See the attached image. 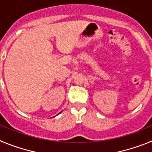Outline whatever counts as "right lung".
Segmentation results:
<instances>
[{
	"label": "right lung",
	"mask_w": 152,
	"mask_h": 152,
	"mask_svg": "<svg viewBox=\"0 0 152 152\" xmlns=\"http://www.w3.org/2000/svg\"><path fill=\"white\" fill-rule=\"evenodd\" d=\"M61 113V112H60V113ZM59 113H58V114H59Z\"/></svg>",
	"instance_id": "right-lung-1"
}]
</instances>
